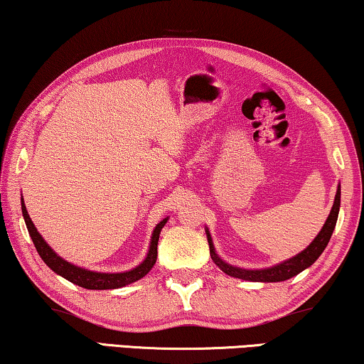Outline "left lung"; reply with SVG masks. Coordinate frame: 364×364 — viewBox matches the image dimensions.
Here are the masks:
<instances>
[{"instance_id":"8db88e82","label":"left lung","mask_w":364,"mask_h":364,"mask_svg":"<svg viewBox=\"0 0 364 364\" xmlns=\"http://www.w3.org/2000/svg\"><path fill=\"white\" fill-rule=\"evenodd\" d=\"M340 193L341 191L338 184L332 210H330V214L327 217V220H325L321 232H318L317 237L311 242V245L304 248V250L301 253H297L296 257L284 259V262L274 264V267L262 268V269H245L240 267H234V264L224 262V259L215 253L213 237H210L209 229L205 227V235H208V242H209L210 258H213V262L222 271H224L225 274L232 276V278L243 279V281H252V283H279V281H286L292 278V276L299 274L301 271L316 263V259L321 257L322 252L325 250V247H327L330 237L333 234V229L335 225H337V219H338V210H340Z\"/></svg>"}]
</instances>
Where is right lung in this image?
<instances>
[{
    "label": "right lung",
    "instance_id": "add662e5",
    "mask_svg": "<svg viewBox=\"0 0 364 364\" xmlns=\"http://www.w3.org/2000/svg\"><path fill=\"white\" fill-rule=\"evenodd\" d=\"M21 209H23V215H24V222L27 230H29V235L34 242V247L37 253L41 255V258L43 259V263L50 268L53 273L60 274L62 278L68 279L70 283L77 284L80 287H85V289H117V287H124L127 284H132L135 281L142 279L149 271L154 268V264L156 262V247H159V238H160V232L164 229L168 217H165L164 220H160L159 224L155 225L154 234H151V240H150V247H149V253L145 259L137 267L129 269V271H122V273H101V271H91L86 268L77 267V264L67 262L62 257L52 250L48 247V243L43 240L42 235L37 232L34 222L31 220L29 214H27L24 199H21Z\"/></svg>",
    "mask_w": 364,
    "mask_h": 364
}]
</instances>
